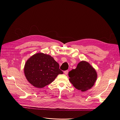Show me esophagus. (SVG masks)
<instances>
[{
  "label": "esophagus",
  "instance_id": "34e87169",
  "mask_svg": "<svg viewBox=\"0 0 120 120\" xmlns=\"http://www.w3.org/2000/svg\"><path fill=\"white\" fill-rule=\"evenodd\" d=\"M68 71H64V73L66 74V75H67L68 74Z\"/></svg>",
  "mask_w": 120,
  "mask_h": 120
}]
</instances>
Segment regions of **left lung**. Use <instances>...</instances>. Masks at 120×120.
I'll list each match as a JSON object with an SVG mask.
<instances>
[{"mask_svg": "<svg viewBox=\"0 0 120 120\" xmlns=\"http://www.w3.org/2000/svg\"><path fill=\"white\" fill-rule=\"evenodd\" d=\"M69 81L75 88L85 92L94 86L97 78L96 70L86 61H82L68 72Z\"/></svg>", "mask_w": 120, "mask_h": 120, "instance_id": "8db88e82", "label": "left lung"}]
</instances>
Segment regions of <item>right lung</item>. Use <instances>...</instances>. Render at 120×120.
I'll use <instances>...</instances> for the list:
<instances>
[{
  "instance_id": "add662e5",
  "label": "right lung",
  "mask_w": 120,
  "mask_h": 120,
  "mask_svg": "<svg viewBox=\"0 0 120 120\" xmlns=\"http://www.w3.org/2000/svg\"><path fill=\"white\" fill-rule=\"evenodd\" d=\"M24 72L29 82L37 88H42L52 83L63 72L54 58L42 52L31 56L25 63Z\"/></svg>"
}]
</instances>
